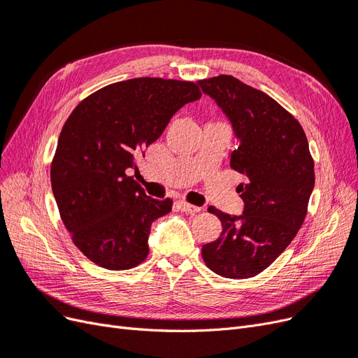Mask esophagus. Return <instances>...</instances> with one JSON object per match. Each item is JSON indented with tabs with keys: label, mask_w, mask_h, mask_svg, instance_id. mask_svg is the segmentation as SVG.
<instances>
[{
	"label": "esophagus",
	"mask_w": 358,
	"mask_h": 358,
	"mask_svg": "<svg viewBox=\"0 0 358 358\" xmlns=\"http://www.w3.org/2000/svg\"><path fill=\"white\" fill-rule=\"evenodd\" d=\"M178 206L182 212H188V213H197L201 210V208H199V206H192L187 201H178Z\"/></svg>",
	"instance_id": "1"
}]
</instances>
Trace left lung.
<instances>
[{"label":"left lung","instance_id":"1","mask_svg":"<svg viewBox=\"0 0 358 358\" xmlns=\"http://www.w3.org/2000/svg\"><path fill=\"white\" fill-rule=\"evenodd\" d=\"M203 94L229 117L239 146L230 166L246 178L237 187L242 215L208 209L222 231L201 248L212 272L230 279L252 278L285 251L305 221L315 185L313 159L296 117L272 96L233 76L199 80Z\"/></svg>","mask_w":358,"mask_h":358}]
</instances>
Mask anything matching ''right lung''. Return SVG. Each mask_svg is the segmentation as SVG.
Segmentation results:
<instances>
[{
	"label": "right lung",
	"instance_id": "obj_1",
	"mask_svg": "<svg viewBox=\"0 0 358 358\" xmlns=\"http://www.w3.org/2000/svg\"><path fill=\"white\" fill-rule=\"evenodd\" d=\"M201 96L197 83L137 78L107 85L71 112L50 167L53 197L73 242L92 263L127 270L148 257L150 225L171 210L128 173L171 116Z\"/></svg>",
	"mask_w": 358,
	"mask_h": 358
}]
</instances>
